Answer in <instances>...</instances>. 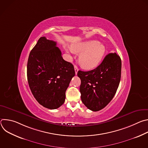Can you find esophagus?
I'll return each mask as SVG.
<instances>
[{
  "instance_id": "34e87169",
  "label": "esophagus",
  "mask_w": 148,
  "mask_h": 148,
  "mask_svg": "<svg viewBox=\"0 0 148 148\" xmlns=\"http://www.w3.org/2000/svg\"><path fill=\"white\" fill-rule=\"evenodd\" d=\"M74 70H75V74H77V73H78V67L77 66H74Z\"/></svg>"
}]
</instances>
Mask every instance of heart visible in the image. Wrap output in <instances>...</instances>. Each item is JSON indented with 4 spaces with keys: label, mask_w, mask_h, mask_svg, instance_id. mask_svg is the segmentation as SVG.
I'll return each mask as SVG.
<instances>
[{
    "label": "heart",
    "mask_w": 148,
    "mask_h": 148,
    "mask_svg": "<svg viewBox=\"0 0 148 148\" xmlns=\"http://www.w3.org/2000/svg\"><path fill=\"white\" fill-rule=\"evenodd\" d=\"M65 49L68 53H73L74 51L80 54L79 64L83 68L87 70L97 67L106 52L105 47L95 40L74 44L72 46V49L68 47H66Z\"/></svg>",
    "instance_id": "obj_1"
}]
</instances>
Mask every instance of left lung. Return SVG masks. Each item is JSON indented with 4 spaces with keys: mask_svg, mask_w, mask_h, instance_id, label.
Instances as JSON below:
<instances>
[{
    "mask_svg": "<svg viewBox=\"0 0 148 148\" xmlns=\"http://www.w3.org/2000/svg\"><path fill=\"white\" fill-rule=\"evenodd\" d=\"M121 66L120 57L115 53H110L96 69L78 71L81 101L89 110L98 111L112 100L120 82Z\"/></svg>",
    "mask_w": 148,
    "mask_h": 148,
    "instance_id": "1",
    "label": "left lung"
}]
</instances>
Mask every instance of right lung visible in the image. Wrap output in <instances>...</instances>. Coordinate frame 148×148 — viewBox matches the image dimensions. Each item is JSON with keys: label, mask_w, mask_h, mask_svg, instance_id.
Segmentation results:
<instances>
[{"label": "right lung", "mask_w": 148, "mask_h": 148, "mask_svg": "<svg viewBox=\"0 0 148 148\" xmlns=\"http://www.w3.org/2000/svg\"><path fill=\"white\" fill-rule=\"evenodd\" d=\"M57 43L41 37L31 50L27 61V76L30 90L37 102L54 110L64 103L66 91L75 71L65 61Z\"/></svg>", "instance_id": "right-lung-1"}]
</instances>
